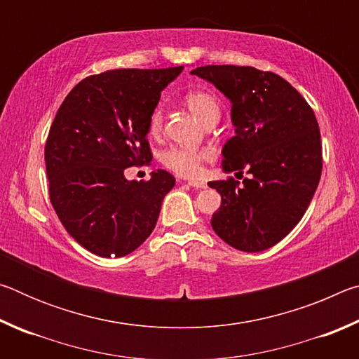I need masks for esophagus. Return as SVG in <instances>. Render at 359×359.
<instances>
[{"mask_svg": "<svg viewBox=\"0 0 359 359\" xmlns=\"http://www.w3.org/2000/svg\"><path fill=\"white\" fill-rule=\"evenodd\" d=\"M188 185L190 187H193V188H205L208 187V184H205V182H203V180H188Z\"/></svg>", "mask_w": 359, "mask_h": 359, "instance_id": "34e87169", "label": "esophagus"}]
</instances>
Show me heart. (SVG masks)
I'll return each mask as SVG.
<instances>
[{
  "label": "heart",
  "instance_id": "obj_1",
  "mask_svg": "<svg viewBox=\"0 0 359 359\" xmlns=\"http://www.w3.org/2000/svg\"><path fill=\"white\" fill-rule=\"evenodd\" d=\"M185 102L203 123L212 117H220V106H218L217 100L203 90H193V92L187 93ZM163 120H165V109H163V104H156L149 117L150 135H158L161 131ZM208 156V150L174 145L163 154V163L175 174L184 175V177H193V175L201 172V165Z\"/></svg>",
  "mask_w": 359,
  "mask_h": 359
}]
</instances>
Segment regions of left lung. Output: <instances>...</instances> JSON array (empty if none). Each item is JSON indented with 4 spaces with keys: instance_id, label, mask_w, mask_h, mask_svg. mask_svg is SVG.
I'll use <instances>...</instances> for the list:
<instances>
[{
    "instance_id": "8db88e82",
    "label": "left lung",
    "mask_w": 359,
    "mask_h": 359,
    "mask_svg": "<svg viewBox=\"0 0 359 359\" xmlns=\"http://www.w3.org/2000/svg\"><path fill=\"white\" fill-rule=\"evenodd\" d=\"M191 74L233 102L236 135L224 144L223 171L250 174L209 182L222 194L212 228L228 245L263 252L290 234L317 190L323 156L318 121L291 83L252 66L209 65Z\"/></svg>"
}]
</instances>
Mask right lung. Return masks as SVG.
I'll return each mask as SVG.
<instances>
[{"instance_id":"add662e5","label":"right lung","mask_w":359,"mask_h":359,"mask_svg":"<svg viewBox=\"0 0 359 359\" xmlns=\"http://www.w3.org/2000/svg\"><path fill=\"white\" fill-rule=\"evenodd\" d=\"M182 69L88 76L58 109L46 142L48 196L71 238L98 257L135 252L172 190L175 179L163 169L147 182L126 180L125 169L150 165L149 117Z\"/></svg>"}]
</instances>
